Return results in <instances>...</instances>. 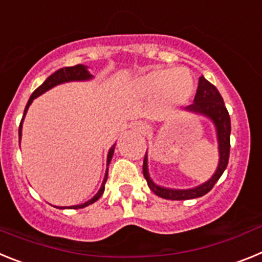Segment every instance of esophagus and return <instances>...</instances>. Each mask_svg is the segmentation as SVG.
<instances>
[{"label": "esophagus", "mask_w": 262, "mask_h": 262, "mask_svg": "<svg viewBox=\"0 0 262 262\" xmlns=\"http://www.w3.org/2000/svg\"><path fill=\"white\" fill-rule=\"evenodd\" d=\"M135 128L139 129V131L143 134H147L148 131H149V126H148L147 123H144V122H136Z\"/></svg>", "instance_id": "1"}]
</instances>
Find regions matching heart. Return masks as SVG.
I'll return each instance as SVG.
<instances>
[{"label": "heart", "mask_w": 262, "mask_h": 262, "mask_svg": "<svg viewBox=\"0 0 262 262\" xmlns=\"http://www.w3.org/2000/svg\"><path fill=\"white\" fill-rule=\"evenodd\" d=\"M143 93L155 96L160 93V103L164 110L178 107L191 98L194 93V78L186 68H159L139 80Z\"/></svg>", "instance_id": "heart-1"}]
</instances>
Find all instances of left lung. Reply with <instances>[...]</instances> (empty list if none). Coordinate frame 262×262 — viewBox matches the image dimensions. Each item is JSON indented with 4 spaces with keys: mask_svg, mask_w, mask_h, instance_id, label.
<instances>
[{
    "mask_svg": "<svg viewBox=\"0 0 262 262\" xmlns=\"http://www.w3.org/2000/svg\"><path fill=\"white\" fill-rule=\"evenodd\" d=\"M186 111H190L194 114H201L203 117L209 118L214 123L216 129L217 138V149H219V163L217 168L212 177L205 184L195 186L193 189H169V187L159 186L152 181L148 172V156L145 152L144 161H143V174L147 180V184L152 191L156 195L165 198V200L172 201H185L193 200V198H200L211 190L217 180L221 178L223 172L226 170L228 159H230V135H231V119L230 114L227 111L226 105L223 102L221 93L217 92L216 88L206 80L203 76L200 77L198 82V89L194 97V102L191 105L185 107Z\"/></svg>",
    "mask_w": 262,
    "mask_h": 262,
    "instance_id": "obj_1",
    "label": "left lung"
}]
</instances>
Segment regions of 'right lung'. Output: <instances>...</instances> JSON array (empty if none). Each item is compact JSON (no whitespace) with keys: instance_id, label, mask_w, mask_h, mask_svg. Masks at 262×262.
Wrapping results in <instances>:
<instances>
[{"instance_id":"right-lung-1","label":"right lung","mask_w":262,"mask_h":262,"mask_svg":"<svg viewBox=\"0 0 262 262\" xmlns=\"http://www.w3.org/2000/svg\"><path fill=\"white\" fill-rule=\"evenodd\" d=\"M92 78H93V76L90 75V72L88 71V67L82 66V64H77V66H75V67H66V68H61V69H59V71L55 72V73H52V75H51L50 77H48L47 80H46L45 82H43V84H41L40 86H39L38 89H36L35 92L31 94V97H30L29 102H27L26 107H25L23 118H22V120H20V124H19V140H20V136H22V123H23V119H25V115H26L30 105H31V102L36 98V97H39L40 94L46 93L47 90L52 89V88L56 86V85L64 84V82H69V81H86V80H92ZM114 149H115V144L113 145L110 149H108L107 166H108V164H110L111 159H113ZM107 174H108V170L106 169L105 178H103L102 185H101V189H99L98 193H97L96 195L92 198V200H89L88 202H85V203H81V205L69 206V207H56V209H84V207H86V206L92 205V203H94L96 201H98L99 198H101V195L103 194V191H105V184H106V181H107Z\"/></svg>"}]
</instances>
